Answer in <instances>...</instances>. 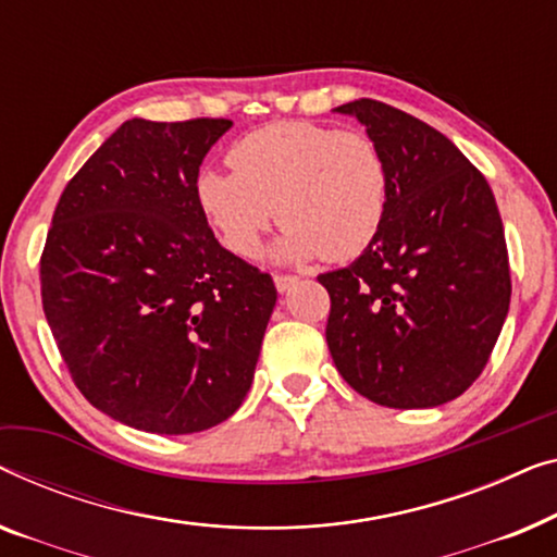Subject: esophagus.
Instances as JSON below:
<instances>
[{"mask_svg": "<svg viewBox=\"0 0 557 557\" xmlns=\"http://www.w3.org/2000/svg\"><path fill=\"white\" fill-rule=\"evenodd\" d=\"M297 285V277L295 275H275V287L280 293H287L289 287Z\"/></svg>", "mask_w": 557, "mask_h": 557, "instance_id": "1", "label": "esophagus"}]
</instances>
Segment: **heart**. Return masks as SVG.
Wrapping results in <instances>:
<instances>
[{
  "label": "heart",
  "instance_id": "b5f03b06",
  "mask_svg": "<svg viewBox=\"0 0 557 557\" xmlns=\"http://www.w3.org/2000/svg\"><path fill=\"white\" fill-rule=\"evenodd\" d=\"M234 174L203 169L197 199L230 252L252 260L280 214V255L346 262L363 255L388 214L391 169L363 131L285 121L230 148Z\"/></svg>",
  "mask_w": 557,
  "mask_h": 557
}]
</instances>
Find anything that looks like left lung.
I'll use <instances>...</instances> for the list:
<instances>
[{"mask_svg":"<svg viewBox=\"0 0 557 557\" xmlns=\"http://www.w3.org/2000/svg\"><path fill=\"white\" fill-rule=\"evenodd\" d=\"M354 113L391 169L383 230L348 268L320 275L325 341L343 379L388 409L465 394L510 310V260L487 178L424 121L381 100Z\"/></svg>","mask_w":557,"mask_h":557,"instance_id":"left-lung-1","label":"left lung"}]
</instances>
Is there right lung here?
Returning a JSON list of instances; mask_svg holds the SVG:
<instances>
[{
  "label": "right lung",
  "instance_id": "1",
  "mask_svg": "<svg viewBox=\"0 0 557 557\" xmlns=\"http://www.w3.org/2000/svg\"><path fill=\"white\" fill-rule=\"evenodd\" d=\"M230 125L125 121L70 178L45 239L42 308L70 379L151 434L203 432L239 409L277 300L197 199Z\"/></svg>",
  "mask_w": 557,
  "mask_h": 557
}]
</instances>
